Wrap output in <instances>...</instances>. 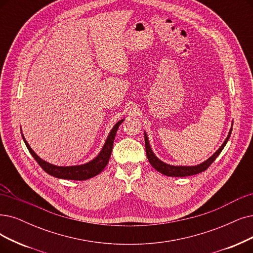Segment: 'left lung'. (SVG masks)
<instances>
[{
    "label": "left lung",
    "mask_w": 253,
    "mask_h": 253,
    "mask_svg": "<svg viewBox=\"0 0 253 253\" xmlns=\"http://www.w3.org/2000/svg\"><path fill=\"white\" fill-rule=\"evenodd\" d=\"M231 130L232 128H230L229 133H228V136L226 137L225 141L223 142V144H222L220 146V148L216 151V153L210 157L207 161H205L204 163H201L199 165H196V166H173V165H169V164H166L164 163V162H162L161 160H159L156 155L153 153V150H151L150 148V145H149V142H148V138H147V135L146 133H144V139H145V149H146V156H147V159L149 161V163L151 164V166H153L157 171H159L160 173L164 174V175H167V176H174V177H181V176H189V175H194V174H197V173H200L203 172V171L207 170L211 164L213 163V162L215 161V159L220 155V153L222 151V149L224 148V146L226 145L227 141L229 139V136L231 134Z\"/></svg>",
    "instance_id": "left-lung-1"
}]
</instances>
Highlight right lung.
I'll list each match as a JSON object with an SVG mask.
<instances>
[{"instance_id":"right-lung-1","label":"right lung","mask_w":253,"mask_h":253,"mask_svg":"<svg viewBox=\"0 0 253 253\" xmlns=\"http://www.w3.org/2000/svg\"><path fill=\"white\" fill-rule=\"evenodd\" d=\"M124 119L119 120L118 123L113 126V128L111 129V132L106 140V142L100 150V153L98 156L93 159L92 161L88 162L86 164L83 165H76V166H56L53 164H49L47 162L43 161L42 159H40L34 151L33 149L30 147L27 141L25 140V137L23 135V139L26 143L27 148L29 149L30 154L32 155V157L36 160L39 166L42 167L46 173L49 175H53L58 178H63V179H72V180H85L88 178H91L97 174H99L104 168L107 166L109 159L111 157V153H112V148H113V143H114V139L117 129L119 126L123 124Z\"/></svg>"}]
</instances>
